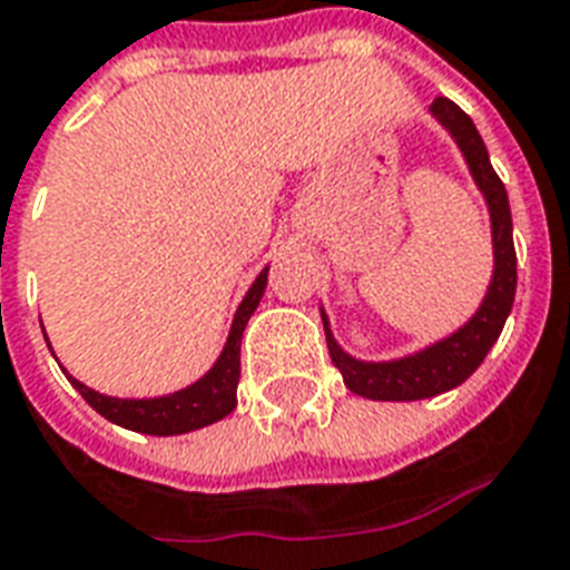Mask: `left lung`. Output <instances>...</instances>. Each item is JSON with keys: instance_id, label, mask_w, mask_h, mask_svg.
<instances>
[{"instance_id": "8db88e82", "label": "left lung", "mask_w": 570, "mask_h": 570, "mask_svg": "<svg viewBox=\"0 0 570 570\" xmlns=\"http://www.w3.org/2000/svg\"><path fill=\"white\" fill-rule=\"evenodd\" d=\"M431 112L454 136V142L470 163L475 184L488 198L493 228V279L484 294L482 308L458 333L419 351V354L392 360V363H363V360L347 356L335 345L326 315L321 312L330 360L345 377L347 390L372 401H419L461 386L482 365L493 342L500 338L511 303H514V288H518V255H514V240H511L509 196H505V184L500 180V175L493 171L482 136L475 130L473 118L449 97H436L431 104Z\"/></svg>"}]
</instances>
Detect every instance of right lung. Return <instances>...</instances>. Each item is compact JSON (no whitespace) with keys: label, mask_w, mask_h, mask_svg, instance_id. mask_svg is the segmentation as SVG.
<instances>
[{"label":"right lung","mask_w":570,"mask_h":570,"mask_svg":"<svg viewBox=\"0 0 570 570\" xmlns=\"http://www.w3.org/2000/svg\"><path fill=\"white\" fill-rule=\"evenodd\" d=\"M264 288H267V271L258 273V279L253 282V288L244 297L240 308H237L235 324L228 333L223 354L214 363V368L196 381L193 386L163 399H109L100 392L88 390L86 383H79L77 377L68 381L77 386V392L91 404L109 422H116L121 428L139 431V434H154V436H171V434H187L196 428L214 425L223 416H228L237 404V381H240V338L244 330L253 317L258 299H262Z\"/></svg>","instance_id":"add662e5"}]
</instances>
